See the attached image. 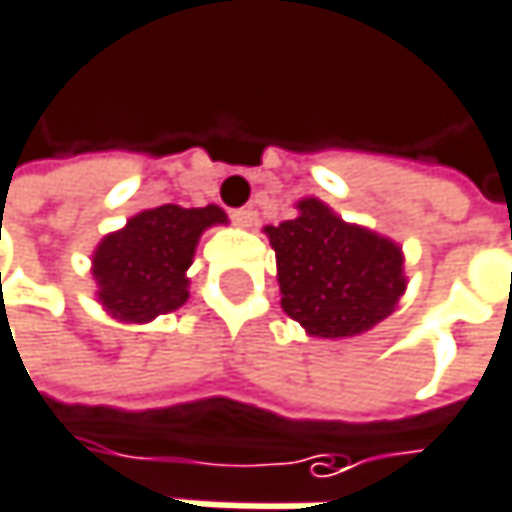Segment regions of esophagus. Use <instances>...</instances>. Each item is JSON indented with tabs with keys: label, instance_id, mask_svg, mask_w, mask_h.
<instances>
[{
	"label": "esophagus",
	"instance_id": "obj_1",
	"mask_svg": "<svg viewBox=\"0 0 512 512\" xmlns=\"http://www.w3.org/2000/svg\"><path fill=\"white\" fill-rule=\"evenodd\" d=\"M231 216H234V222H237V225L249 228V225H255L257 210H255V207H240V210H234Z\"/></svg>",
	"mask_w": 512,
	"mask_h": 512
}]
</instances>
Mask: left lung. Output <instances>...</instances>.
<instances>
[{"instance_id":"8db88e82","label":"left lung","mask_w":512,"mask_h":512,"mask_svg":"<svg viewBox=\"0 0 512 512\" xmlns=\"http://www.w3.org/2000/svg\"><path fill=\"white\" fill-rule=\"evenodd\" d=\"M275 249L281 308L308 335L353 338L385 320L403 287L400 249L347 225L317 198L299 201V216L266 228Z\"/></svg>"}]
</instances>
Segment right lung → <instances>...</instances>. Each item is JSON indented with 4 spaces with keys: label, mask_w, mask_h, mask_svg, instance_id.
I'll return each mask as SVG.
<instances>
[{
    "label": "right lung",
    "mask_w": 512,
    "mask_h": 512,
    "mask_svg": "<svg viewBox=\"0 0 512 512\" xmlns=\"http://www.w3.org/2000/svg\"><path fill=\"white\" fill-rule=\"evenodd\" d=\"M225 222L219 207L162 204L109 234L94 252L97 296L112 317L148 323L180 308L189 296L186 269L204 228Z\"/></svg>",
    "instance_id": "1"
}]
</instances>
